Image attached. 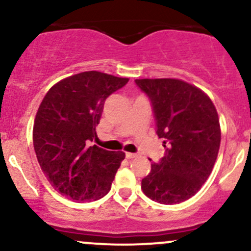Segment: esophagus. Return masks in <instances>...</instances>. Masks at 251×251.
Instances as JSON below:
<instances>
[{
    "label": "esophagus",
    "mask_w": 251,
    "mask_h": 251,
    "mask_svg": "<svg viewBox=\"0 0 251 251\" xmlns=\"http://www.w3.org/2000/svg\"><path fill=\"white\" fill-rule=\"evenodd\" d=\"M135 157H137V154L135 153H129V152L126 153V158H127V159H133Z\"/></svg>",
    "instance_id": "1"
}]
</instances>
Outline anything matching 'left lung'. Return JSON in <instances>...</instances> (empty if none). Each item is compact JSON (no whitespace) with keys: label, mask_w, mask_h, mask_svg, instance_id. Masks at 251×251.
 <instances>
[{"label":"left lung","mask_w":251,"mask_h":251,"mask_svg":"<svg viewBox=\"0 0 251 251\" xmlns=\"http://www.w3.org/2000/svg\"><path fill=\"white\" fill-rule=\"evenodd\" d=\"M149 97L155 133L164 139L165 155L151 165L143 192L160 204H178L200 191L217 159L220 120L210 98L178 79H137Z\"/></svg>","instance_id":"1"}]
</instances>
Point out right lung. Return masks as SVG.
I'll list each match as a JSON object with an SVG mask.
<instances>
[{"instance_id": "obj_1", "label": "right lung", "mask_w": 251, "mask_h": 251, "mask_svg": "<svg viewBox=\"0 0 251 251\" xmlns=\"http://www.w3.org/2000/svg\"><path fill=\"white\" fill-rule=\"evenodd\" d=\"M127 82V77L82 72L55 83L43 98L34 122V150L43 174L65 197L92 201L111 190L125 153L92 142L105 100Z\"/></svg>"}]
</instances>
